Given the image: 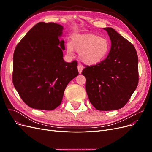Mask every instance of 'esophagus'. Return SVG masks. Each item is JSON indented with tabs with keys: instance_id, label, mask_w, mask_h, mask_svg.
I'll return each instance as SVG.
<instances>
[{
	"instance_id": "esophagus-1",
	"label": "esophagus",
	"mask_w": 152,
	"mask_h": 152,
	"mask_svg": "<svg viewBox=\"0 0 152 152\" xmlns=\"http://www.w3.org/2000/svg\"><path fill=\"white\" fill-rule=\"evenodd\" d=\"M77 68H78V71H79V74H81L82 70H83V66H82L80 65H79L77 66Z\"/></svg>"
}]
</instances>
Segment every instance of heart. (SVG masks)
Returning <instances> with one entry per match:
<instances>
[{"instance_id": "heart-1", "label": "heart", "mask_w": 152, "mask_h": 152, "mask_svg": "<svg viewBox=\"0 0 152 152\" xmlns=\"http://www.w3.org/2000/svg\"><path fill=\"white\" fill-rule=\"evenodd\" d=\"M67 53L72 54L73 49L80 53V60L85 65L94 66L103 61L110 51V44L105 38L93 34H74L72 42L66 45Z\"/></svg>"}]
</instances>
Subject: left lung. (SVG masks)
I'll return each instance as SVG.
<instances>
[{
	"instance_id": "8db88e82",
	"label": "left lung",
	"mask_w": 152,
	"mask_h": 152,
	"mask_svg": "<svg viewBox=\"0 0 152 152\" xmlns=\"http://www.w3.org/2000/svg\"><path fill=\"white\" fill-rule=\"evenodd\" d=\"M111 40L107 57L98 65L87 66L82 73L91 104L100 111L125 106L138 84V58L130 42L112 28H103Z\"/></svg>"
}]
</instances>
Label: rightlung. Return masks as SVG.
<instances>
[{"mask_svg":"<svg viewBox=\"0 0 152 152\" xmlns=\"http://www.w3.org/2000/svg\"><path fill=\"white\" fill-rule=\"evenodd\" d=\"M63 26L40 22L17 45L13 55L12 82L28 107L52 110L61 104L68 84L79 75L77 62L64 61Z\"/></svg>","mask_w":152,"mask_h":152,"instance_id":"right-lung-1","label":"right lung"}]
</instances>
